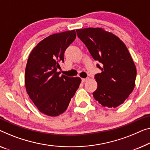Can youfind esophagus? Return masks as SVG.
<instances>
[{
    "instance_id": "esophagus-1",
    "label": "esophagus",
    "mask_w": 150,
    "mask_h": 150,
    "mask_svg": "<svg viewBox=\"0 0 150 150\" xmlns=\"http://www.w3.org/2000/svg\"><path fill=\"white\" fill-rule=\"evenodd\" d=\"M88 80H89V77H87V78H83V79H81V81L83 83H85Z\"/></svg>"
}]
</instances>
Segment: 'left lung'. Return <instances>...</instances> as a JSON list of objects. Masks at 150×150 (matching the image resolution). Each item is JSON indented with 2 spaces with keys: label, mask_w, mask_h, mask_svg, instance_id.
Listing matches in <instances>:
<instances>
[{
  "label": "left lung",
  "mask_w": 150,
  "mask_h": 150,
  "mask_svg": "<svg viewBox=\"0 0 150 150\" xmlns=\"http://www.w3.org/2000/svg\"><path fill=\"white\" fill-rule=\"evenodd\" d=\"M91 57L100 63L102 72L95 75L98 88L93 96L104 107L115 108L133 91L135 64L125 44L114 33L102 28L76 30Z\"/></svg>",
  "instance_id": "8db88e82"
}]
</instances>
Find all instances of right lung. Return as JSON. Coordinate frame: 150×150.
Returning a JSON list of instances; mask_svg holds the SVG:
<instances>
[{"label": "right lung", "mask_w": 150, "mask_h": 150, "mask_svg": "<svg viewBox=\"0 0 150 150\" xmlns=\"http://www.w3.org/2000/svg\"><path fill=\"white\" fill-rule=\"evenodd\" d=\"M75 31L54 33L40 41L30 52L25 67V86L29 97L41 112L57 117L67 110L81 83L79 77L57 72Z\"/></svg>", "instance_id": "add662e5"}]
</instances>
